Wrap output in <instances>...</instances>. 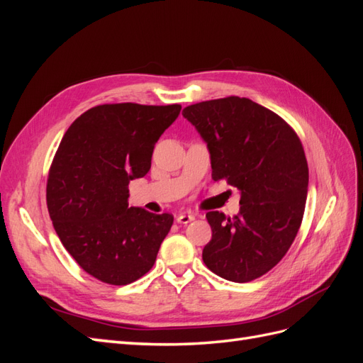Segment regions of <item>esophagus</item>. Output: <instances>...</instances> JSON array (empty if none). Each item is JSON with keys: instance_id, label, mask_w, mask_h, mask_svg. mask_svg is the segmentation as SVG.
<instances>
[{"instance_id": "esophagus-1", "label": "esophagus", "mask_w": 363, "mask_h": 363, "mask_svg": "<svg viewBox=\"0 0 363 363\" xmlns=\"http://www.w3.org/2000/svg\"><path fill=\"white\" fill-rule=\"evenodd\" d=\"M194 219H195V215H192V213H180V215H177V223L179 224H188V223L194 221Z\"/></svg>"}]
</instances>
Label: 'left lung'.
I'll return each instance as SVG.
<instances>
[{"label": "left lung", "mask_w": 363, "mask_h": 363, "mask_svg": "<svg viewBox=\"0 0 363 363\" xmlns=\"http://www.w3.org/2000/svg\"><path fill=\"white\" fill-rule=\"evenodd\" d=\"M211 152L212 179L240 192L233 218L207 212L212 239L206 267L245 283L286 255L304 213L309 168L301 142L286 121L248 98L227 96L183 108Z\"/></svg>", "instance_id": "left-lung-1"}]
</instances>
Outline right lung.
<instances>
[{"label": "right lung", "mask_w": 363, "mask_h": 363, "mask_svg": "<svg viewBox=\"0 0 363 363\" xmlns=\"http://www.w3.org/2000/svg\"><path fill=\"white\" fill-rule=\"evenodd\" d=\"M180 111V104H103L65 133L47 206L63 247L92 277L124 286L155 265L174 216L130 207L128 183L150 171L156 142Z\"/></svg>", "instance_id": "1"}]
</instances>
